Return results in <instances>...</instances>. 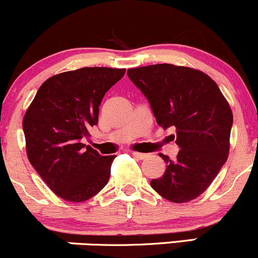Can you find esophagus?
I'll return each mask as SVG.
<instances>
[{
    "instance_id": "obj_1",
    "label": "esophagus",
    "mask_w": 258,
    "mask_h": 258,
    "mask_svg": "<svg viewBox=\"0 0 258 258\" xmlns=\"http://www.w3.org/2000/svg\"><path fill=\"white\" fill-rule=\"evenodd\" d=\"M132 155L134 156V157L139 158V160H145V158L147 157L146 153H141V152H132Z\"/></svg>"
}]
</instances>
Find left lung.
<instances>
[{"instance_id": "1", "label": "left lung", "mask_w": 258, "mask_h": 258, "mask_svg": "<svg viewBox=\"0 0 258 258\" xmlns=\"http://www.w3.org/2000/svg\"><path fill=\"white\" fill-rule=\"evenodd\" d=\"M128 77L149 100L156 121L175 129L180 147L175 161L160 153L166 172L152 179L162 198L183 204L210 186L228 158L233 113L215 80L204 72L174 64L128 69Z\"/></svg>"}]
</instances>
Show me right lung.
<instances>
[{
  "label": "right lung",
  "mask_w": 258,
  "mask_h": 258,
  "mask_svg": "<svg viewBox=\"0 0 258 258\" xmlns=\"http://www.w3.org/2000/svg\"><path fill=\"white\" fill-rule=\"evenodd\" d=\"M125 69L85 67L48 78L23 119L31 166L47 186L69 202L94 198L111 174L115 156H101L82 139L98 123L103 96Z\"/></svg>",
  "instance_id": "right-lung-1"
}]
</instances>
